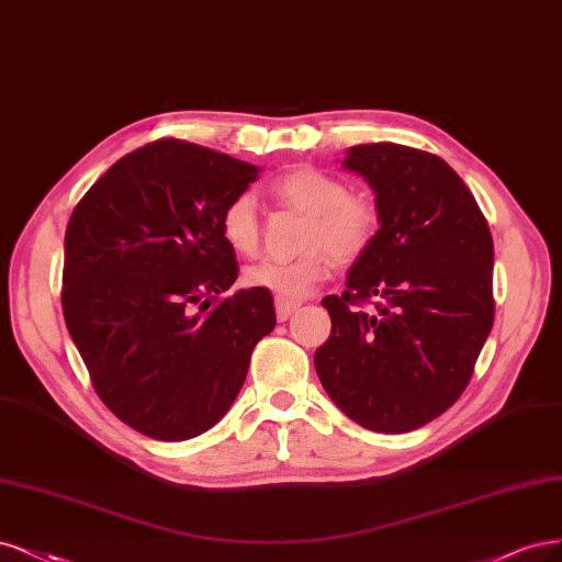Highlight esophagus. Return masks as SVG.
<instances>
[{
	"label": "esophagus",
	"instance_id": "esophagus-1",
	"mask_svg": "<svg viewBox=\"0 0 562 562\" xmlns=\"http://www.w3.org/2000/svg\"><path fill=\"white\" fill-rule=\"evenodd\" d=\"M301 305V301H289V299H276V313H278V319L284 322L292 317V313L296 311V307Z\"/></svg>",
	"mask_w": 562,
	"mask_h": 562
}]
</instances>
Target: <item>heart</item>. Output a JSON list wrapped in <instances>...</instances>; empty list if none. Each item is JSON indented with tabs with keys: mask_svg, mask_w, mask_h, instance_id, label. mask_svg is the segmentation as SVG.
Listing matches in <instances>:
<instances>
[{
	"mask_svg": "<svg viewBox=\"0 0 562 562\" xmlns=\"http://www.w3.org/2000/svg\"><path fill=\"white\" fill-rule=\"evenodd\" d=\"M270 191L284 205L307 212L301 245L305 251L292 261L266 259L245 270L249 286L268 289L280 299L299 301L331 276L335 257L352 263L364 257L378 235V210L364 195L348 193L346 182L317 168H294L278 175ZM224 243L235 255H257L261 222L251 193H238L224 205L220 216Z\"/></svg>",
	"mask_w": 562,
	"mask_h": 562,
	"instance_id": "heart-1",
	"label": "heart"
}]
</instances>
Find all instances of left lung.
<instances>
[{
    "instance_id": "1",
    "label": "left lung",
    "mask_w": 562,
    "mask_h": 562,
    "mask_svg": "<svg viewBox=\"0 0 562 562\" xmlns=\"http://www.w3.org/2000/svg\"><path fill=\"white\" fill-rule=\"evenodd\" d=\"M342 168L373 189L380 228L346 292L322 299L331 336L315 369L357 425L402 434L439 418L472 380L495 317L493 235L439 156L359 144Z\"/></svg>"
}]
</instances>
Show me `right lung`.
<instances>
[{
	"mask_svg": "<svg viewBox=\"0 0 562 562\" xmlns=\"http://www.w3.org/2000/svg\"><path fill=\"white\" fill-rule=\"evenodd\" d=\"M259 168L156 139L116 160L69 216L63 315L90 383L119 420L158 441L220 423L251 350L276 329L268 289L238 278L220 216Z\"/></svg>",
	"mask_w": 562,
	"mask_h": 562,
	"instance_id": "add662e5",
	"label": "right lung"
}]
</instances>
